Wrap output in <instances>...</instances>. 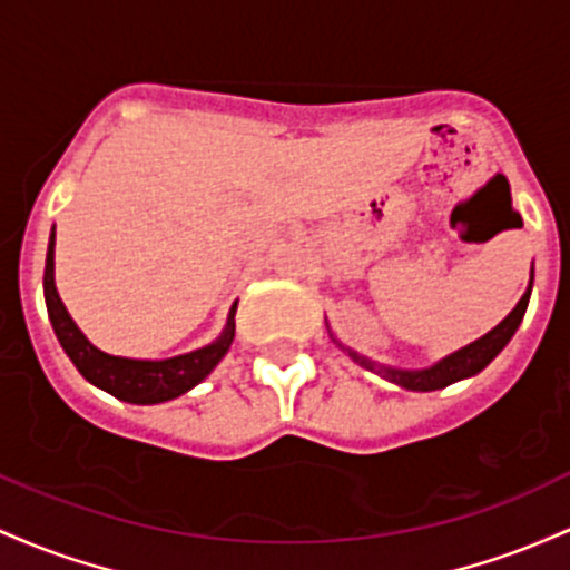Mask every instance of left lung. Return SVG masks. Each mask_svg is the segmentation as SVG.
Masks as SVG:
<instances>
[{"mask_svg":"<svg viewBox=\"0 0 570 570\" xmlns=\"http://www.w3.org/2000/svg\"><path fill=\"white\" fill-rule=\"evenodd\" d=\"M528 298H530V291L520 298V304H517L514 309H511L509 315L503 317L501 323H498L495 328L490 331V334H484L482 338H476L474 344H469V347L458 350V353H452L450 357H444V361H439L436 366H431V368H423V371H399V368L376 366V363L366 361V357L357 355V353H350V355H353V361L361 363L363 368L376 371V374H382V376H385V380L395 382V385H401V387H406V390H420V393H428V390L446 387V385H452V382L465 380V376H474L476 371H482L492 361V357H495L503 347H507L509 338L514 336L517 325L522 323V315H525V309H528Z\"/></svg>","mask_w":570,"mask_h":570,"instance_id":"left-lung-1","label":"left lung"}]
</instances>
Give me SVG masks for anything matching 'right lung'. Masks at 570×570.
I'll use <instances>...</instances> for the list:
<instances>
[{
	"label": "right lung",
	"instance_id": "obj_1",
	"mask_svg": "<svg viewBox=\"0 0 570 570\" xmlns=\"http://www.w3.org/2000/svg\"><path fill=\"white\" fill-rule=\"evenodd\" d=\"M45 304H48V317L59 336L63 353L75 363V368L86 376L96 387L107 390L115 399L126 404H161L177 395L188 393L190 387L199 385L204 376L213 371L220 357L228 353L234 342V312L228 317L226 331L209 347L196 350V353L169 357V361H131V357H115L96 350L86 336L80 334L78 325L72 323L69 312L63 309L59 293L53 283V234L48 242V258H45Z\"/></svg>",
	"mask_w": 570,
	"mask_h": 570
}]
</instances>
